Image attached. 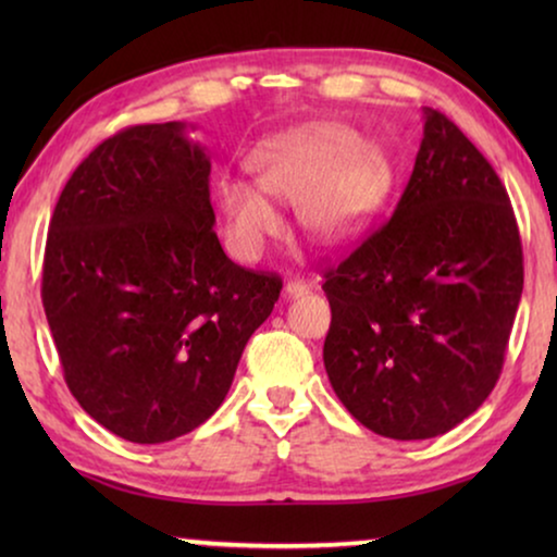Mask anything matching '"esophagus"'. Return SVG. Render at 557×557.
<instances>
[{"label":"esophagus","mask_w":557,"mask_h":557,"mask_svg":"<svg viewBox=\"0 0 557 557\" xmlns=\"http://www.w3.org/2000/svg\"><path fill=\"white\" fill-rule=\"evenodd\" d=\"M284 292H286L288 299H296V296L309 292V284H307V281H301V278H292V281H286Z\"/></svg>","instance_id":"1"}]
</instances>
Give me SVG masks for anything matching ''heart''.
<instances>
[{"instance_id": "obj_1", "label": "heart", "mask_w": 557, "mask_h": 557, "mask_svg": "<svg viewBox=\"0 0 557 557\" xmlns=\"http://www.w3.org/2000/svg\"><path fill=\"white\" fill-rule=\"evenodd\" d=\"M246 164L256 185L223 177L218 205L227 243L248 261L284 231L269 194L294 200L299 223L311 235L342 240L368 223L393 180L391 157L380 144L352 139L334 124H304L271 136L250 151Z\"/></svg>"}]
</instances>
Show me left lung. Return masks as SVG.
Wrapping results in <instances>:
<instances>
[{"mask_svg": "<svg viewBox=\"0 0 557 557\" xmlns=\"http://www.w3.org/2000/svg\"><path fill=\"white\" fill-rule=\"evenodd\" d=\"M393 218L324 273V368L349 413L395 441L451 431L497 385L522 296L507 189L441 111Z\"/></svg>", "mask_w": 557, "mask_h": 557, "instance_id": "obj_1", "label": "left lung"}]
</instances>
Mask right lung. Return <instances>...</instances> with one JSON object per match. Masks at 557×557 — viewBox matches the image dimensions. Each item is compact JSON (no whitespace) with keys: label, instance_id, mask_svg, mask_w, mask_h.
I'll return each mask as SVG.
<instances>
[{"label":"right lung","instance_id":"right-lung-1","mask_svg":"<svg viewBox=\"0 0 557 557\" xmlns=\"http://www.w3.org/2000/svg\"><path fill=\"white\" fill-rule=\"evenodd\" d=\"M187 124L128 126L90 151L50 220L42 307L65 383L132 444H164L220 408L276 273L233 263L210 205V157Z\"/></svg>","mask_w":557,"mask_h":557}]
</instances>
